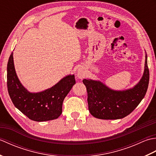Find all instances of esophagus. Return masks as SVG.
<instances>
[{"mask_svg":"<svg viewBox=\"0 0 156 156\" xmlns=\"http://www.w3.org/2000/svg\"><path fill=\"white\" fill-rule=\"evenodd\" d=\"M77 76L80 79L84 78L86 76V73L83 69L79 68L77 71Z\"/></svg>","mask_w":156,"mask_h":156,"instance_id":"esophagus-1","label":"esophagus"}]
</instances>
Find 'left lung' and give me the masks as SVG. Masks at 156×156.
I'll use <instances>...</instances> for the list:
<instances>
[{
	"mask_svg": "<svg viewBox=\"0 0 156 156\" xmlns=\"http://www.w3.org/2000/svg\"><path fill=\"white\" fill-rule=\"evenodd\" d=\"M150 72L145 54L143 77L133 88L116 91L99 81L84 79L87 87L88 105L90 114L101 119H119L129 115L140 103L147 90Z\"/></svg>",
	"mask_w": 156,
	"mask_h": 156,
	"instance_id": "8db88e82",
	"label": "left lung"
}]
</instances>
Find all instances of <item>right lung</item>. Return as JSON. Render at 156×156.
Masks as SVG:
<instances>
[{
  "instance_id": "add662e5",
  "label": "right lung",
  "mask_w": 156,
  "mask_h": 156,
  "mask_svg": "<svg viewBox=\"0 0 156 156\" xmlns=\"http://www.w3.org/2000/svg\"><path fill=\"white\" fill-rule=\"evenodd\" d=\"M76 83L74 75L64 78L51 88L31 93L21 84L16 74L13 53L7 64V88L12 103L25 115L35 121L58 119L62 112L65 97Z\"/></svg>"
}]
</instances>
